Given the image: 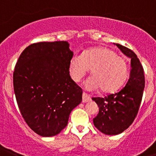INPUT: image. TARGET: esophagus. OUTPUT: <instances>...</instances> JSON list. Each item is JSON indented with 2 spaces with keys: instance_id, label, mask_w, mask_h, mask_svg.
<instances>
[{
  "instance_id": "1",
  "label": "esophagus",
  "mask_w": 156,
  "mask_h": 156,
  "mask_svg": "<svg viewBox=\"0 0 156 156\" xmlns=\"http://www.w3.org/2000/svg\"><path fill=\"white\" fill-rule=\"evenodd\" d=\"M91 101V98H90V96L88 95V94H86L85 92H83L82 94V102L85 103V102H88V101Z\"/></svg>"
}]
</instances>
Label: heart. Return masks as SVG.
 <instances>
[{
	"label": "heart",
	"instance_id": "b5f03b06",
	"mask_svg": "<svg viewBox=\"0 0 156 156\" xmlns=\"http://www.w3.org/2000/svg\"><path fill=\"white\" fill-rule=\"evenodd\" d=\"M91 69L92 76L85 83L89 91L101 88L105 93L115 92L128 77V65L125 58L105 47L90 48L80 55H74L68 63V74L75 82H81Z\"/></svg>",
	"mask_w": 156,
	"mask_h": 156
}]
</instances>
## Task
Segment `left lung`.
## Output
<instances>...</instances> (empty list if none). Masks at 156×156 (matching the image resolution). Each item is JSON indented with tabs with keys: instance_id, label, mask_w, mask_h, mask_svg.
<instances>
[{
	"instance_id": "1",
	"label": "left lung",
	"mask_w": 156,
	"mask_h": 156,
	"mask_svg": "<svg viewBox=\"0 0 156 156\" xmlns=\"http://www.w3.org/2000/svg\"><path fill=\"white\" fill-rule=\"evenodd\" d=\"M115 44L131 58L129 81L119 92L105 98H92L99 108L98 114L93 119L94 126L109 135H119L132 124L139 112L145 88L144 70L137 55L125 46Z\"/></svg>"
}]
</instances>
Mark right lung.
<instances>
[{
  "mask_svg": "<svg viewBox=\"0 0 156 156\" xmlns=\"http://www.w3.org/2000/svg\"><path fill=\"white\" fill-rule=\"evenodd\" d=\"M72 57L68 42H38L26 48L15 65L18 108L27 126L41 136L60 133L82 101V90L68 74Z\"/></svg>",
  "mask_w": 156,
  "mask_h": 156,
  "instance_id": "obj_1",
  "label": "right lung"
}]
</instances>
